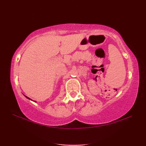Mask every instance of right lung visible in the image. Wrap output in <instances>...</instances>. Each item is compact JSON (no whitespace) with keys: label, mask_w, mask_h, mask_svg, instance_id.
Wrapping results in <instances>:
<instances>
[{"label":"right lung","mask_w":146,"mask_h":146,"mask_svg":"<svg viewBox=\"0 0 146 146\" xmlns=\"http://www.w3.org/2000/svg\"><path fill=\"white\" fill-rule=\"evenodd\" d=\"M24 96H25V97H26V98H27V99H29V100H32V101H33V100H31V98H29V97H27V96H26V95H24ZM34 102H36V101H34Z\"/></svg>","instance_id":"right-lung-1"}]
</instances>
